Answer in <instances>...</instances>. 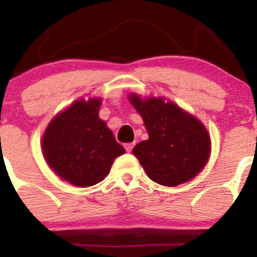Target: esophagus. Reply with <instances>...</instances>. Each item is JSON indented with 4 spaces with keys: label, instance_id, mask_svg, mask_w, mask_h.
I'll use <instances>...</instances> for the list:
<instances>
[{
    "label": "esophagus",
    "instance_id": "obj_1",
    "mask_svg": "<svg viewBox=\"0 0 257 257\" xmlns=\"http://www.w3.org/2000/svg\"><path fill=\"white\" fill-rule=\"evenodd\" d=\"M133 146H134V143H125V145H124V147H125L126 152H131L132 150H133Z\"/></svg>",
    "mask_w": 257,
    "mask_h": 257
}]
</instances>
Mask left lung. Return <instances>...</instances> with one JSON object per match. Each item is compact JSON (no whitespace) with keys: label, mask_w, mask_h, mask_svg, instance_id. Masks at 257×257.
Returning <instances> with one entry per match:
<instances>
[{"label":"left lung","mask_w":257,"mask_h":257,"mask_svg":"<svg viewBox=\"0 0 257 257\" xmlns=\"http://www.w3.org/2000/svg\"><path fill=\"white\" fill-rule=\"evenodd\" d=\"M145 121L149 140L134 146L133 154L154 182L174 187L196 177L206 165L210 136L196 117L161 98L129 97Z\"/></svg>","instance_id":"1"}]
</instances>
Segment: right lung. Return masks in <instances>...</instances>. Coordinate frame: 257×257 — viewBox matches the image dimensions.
Listing matches in <instances>:
<instances>
[{"instance_id":"right-lung-1","label":"right lung","mask_w":257,"mask_h":257,"mask_svg":"<svg viewBox=\"0 0 257 257\" xmlns=\"http://www.w3.org/2000/svg\"><path fill=\"white\" fill-rule=\"evenodd\" d=\"M98 98L77 101L50 123L43 136V154L59 177L77 187L100 183L123 146L98 117Z\"/></svg>"}]
</instances>
